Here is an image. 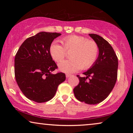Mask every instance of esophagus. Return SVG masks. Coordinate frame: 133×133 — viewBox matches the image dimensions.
Here are the masks:
<instances>
[{"instance_id": "34e87169", "label": "esophagus", "mask_w": 133, "mask_h": 133, "mask_svg": "<svg viewBox=\"0 0 133 133\" xmlns=\"http://www.w3.org/2000/svg\"><path fill=\"white\" fill-rule=\"evenodd\" d=\"M71 76V74H66V78L70 77Z\"/></svg>"}]
</instances>
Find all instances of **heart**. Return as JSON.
Returning a JSON list of instances; mask_svg holds the SVG:
<instances>
[{
  "label": "heart",
  "instance_id": "obj_1",
  "mask_svg": "<svg viewBox=\"0 0 133 133\" xmlns=\"http://www.w3.org/2000/svg\"><path fill=\"white\" fill-rule=\"evenodd\" d=\"M61 45L51 43L50 52L54 61L59 62L70 52L71 59L61 62L59 68L66 73H72L82 69L87 70L95 63L99 54V47L93 41L87 40L83 36L71 35L63 38Z\"/></svg>",
  "mask_w": 133,
  "mask_h": 133
}]
</instances>
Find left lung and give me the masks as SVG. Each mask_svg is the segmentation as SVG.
<instances>
[{
	"mask_svg": "<svg viewBox=\"0 0 133 133\" xmlns=\"http://www.w3.org/2000/svg\"><path fill=\"white\" fill-rule=\"evenodd\" d=\"M89 36L98 45L99 56L92 66L83 73L86 77L77 76L79 83L73 91L79 101L94 105L104 101L113 89L117 77L118 59L106 40L96 34Z\"/></svg>",
	"mask_w": 133,
	"mask_h": 133,
	"instance_id": "8db88e82",
	"label": "left lung"
}]
</instances>
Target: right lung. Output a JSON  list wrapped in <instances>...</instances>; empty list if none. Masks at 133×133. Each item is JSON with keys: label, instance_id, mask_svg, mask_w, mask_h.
<instances>
[{"label": "right lung", "instance_id": "obj_1", "mask_svg": "<svg viewBox=\"0 0 133 133\" xmlns=\"http://www.w3.org/2000/svg\"><path fill=\"white\" fill-rule=\"evenodd\" d=\"M57 32H40L28 38L21 45L14 59L16 81L21 91L37 103L50 101L59 85L65 81V73H51L57 68L52 61L50 47Z\"/></svg>", "mask_w": 133, "mask_h": 133}]
</instances>
